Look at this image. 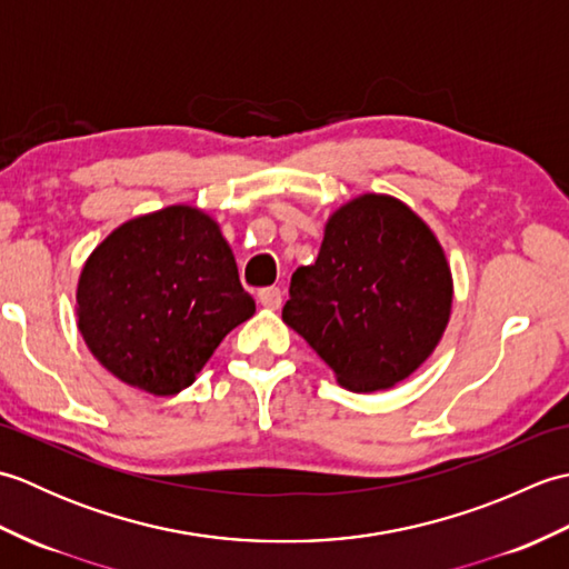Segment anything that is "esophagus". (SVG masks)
<instances>
[{"mask_svg":"<svg viewBox=\"0 0 569 569\" xmlns=\"http://www.w3.org/2000/svg\"><path fill=\"white\" fill-rule=\"evenodd\" d=\"M259 303H261L263 308H269V310H278V308H281V303H283L281 288H276V286L261 288V291H259Z\"/></svg>","mask_w":569,"mask_h":569,"instance_id":"esophagus-1","label":"esophagus"}]
</instances>
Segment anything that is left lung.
Wrapping results in <instances>:
<instances>
[{
    "label": "left lung",
    "instance_id": "8db88e82",
    "mask_svg": "<svg viewBox=\"0 0 569 569\" xmlns=\"http://www.w3.org/2000/svg\"><path fill=\"white\" fill-rule=\"evenodd\" d=\"M450 303V269L428 224L403 202L365 196L330 217L316 263L291 278L283 320L345 389L379 391L428 359Z\"/></svg>",
    "mask_w": 569,
    "mask_h": 569
}]
</instances>
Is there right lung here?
<instances>
[{"label": "right lung", "instance_id": "right-lung-1", "mask_svg": "<svg viewBox=\"0 0 569 569\" xmlns=\"http://www.w3.org/2000/svg\"><path fill=\"white\" fill-rule=\"evenodd\" d=\"M253 310L220 227L186 204L114 229L78 283V328L90 352L153 396L190 386Z\"/></svg>", "mask_w": 569, "mask_h": 569}]
</instances>
